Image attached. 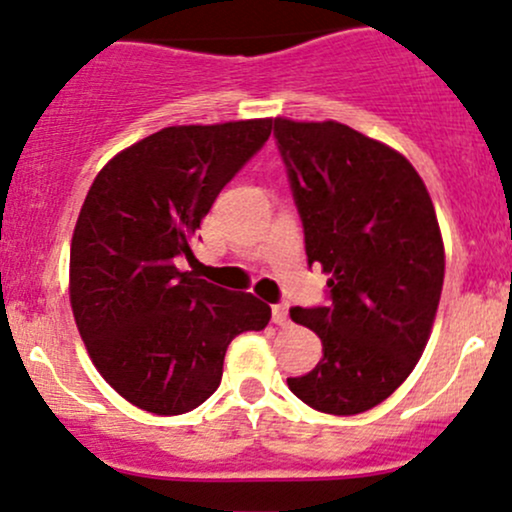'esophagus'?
I'll return each mask as SVG.
<instances>
[{"instance_id":"obj_1","label":"esophagus","mask_w":512,"mask_h":512,"mask_svg":"<svg viewBox=\"0 0 512 512\" xmlns=\"http://www.w3.org/2000/svg\"><path fill=\"white\" fill-rule=\"evenodd\" d=\"M272 321L277 326H289L292 321H289V306L287 304H274L272 306Z\"/></svg>"}]
</instances>
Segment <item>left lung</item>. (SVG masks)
Instances as JSON below:
<instances>
[{"label": "left lung", "mask_w": 512, "mask_h": 512, "mask_svg": "<svg viewBox=\"0 0 512 512\" xmlns=\"http://www.w3.org/2000/svg\"><path fill=\"white\" fill-rule=\"evenodd\" d=\"M274 139L306 260L331 274L326 304L289 311L324 358L287 385L319 412L360 414L405 383L427 346L444 284L437 213L410 161L341 122L277 117Z\"/></svg>", "instance_id": "obj_1"}]
</instances>
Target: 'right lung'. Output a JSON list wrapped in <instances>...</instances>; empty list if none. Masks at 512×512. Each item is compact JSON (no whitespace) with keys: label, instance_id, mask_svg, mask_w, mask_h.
Here are the masks:
<instances>
[{"label":"right lung","instance_id":"obj_1","mask_svg":"<svg viewBox=\"0 0 512 512\" xmlns=\"http://www.w3.org/2000/svg\"><path fill=\"white\" fill-rule=\"evenodd\" d=\"M272 120L164 127L95 176L71 242V306L95 368L154 414L196 410L218 390L242 331L270 306L181 272L223 186L270 139Z\"/></svg>","mask_w":512,"mask_h":512}]
</instances>
